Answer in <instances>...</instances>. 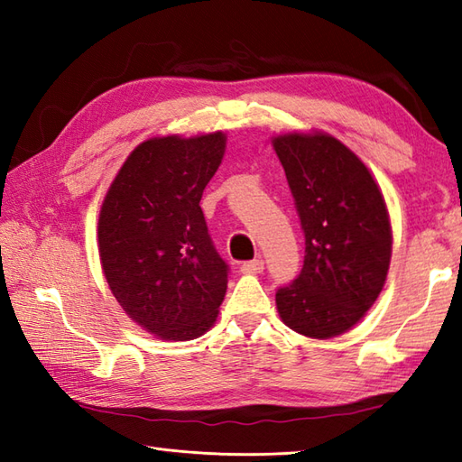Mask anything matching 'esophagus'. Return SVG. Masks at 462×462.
Wrapping results in <instances>:
<instances>
[{"instance_id": "34e87169", "label": "esophagus", "mask_w": 462, "mask_h": 462, "mask_svg": "<svg viewBox=\"0 0 462 462\" xmlns=\"http://www.w3.org/2000/svg\"><path fill=\"white\" fill-rule=\"evenodd\" d=\"M240 272L242 273H260V272H263V262L260 258L250 260V262H244L242 266H240Z\"/></svg>"}]
</instances>
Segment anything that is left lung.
I'll return each instance as SVG.
<instances>
[{
	"label": "left lung",
	"mask_w": 462,
	"mask_h": 462,
	"mask_svg": "<svg viewBox=\"0 0 462 462\" xmlns=\"http://www.w3.org/2000/svg\"><path fill=\"white\" fill-rule=\"evenodd\" d=\"M306 234L300 276L276 306L290 329L311 339L349 331L385 286L393 232L371 171L323 131L272 136Z\"/></svg>",
	"instance_id": "1"
}]
</instances>
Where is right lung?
I'll list each match as a JSON object with an SVG mask.
<instances>
[{
    "label": "right lung",
    "instance_id": "obj_1",
    "mask_svg": "<svg viewBox=\"0 0 462 462\" xmlns=\"http://www.w3.org/2000/svg\"><path fill=\"white\" fill-rule=\"evenodd\" d=\"M226 152L222 131L152 136L126 156L99 212V258L115 300L164 341L204 336L228 288L200 199Z\"/></svg>",
    "mask_w": 462,
    "mask_h": 462
}]
</instances>
